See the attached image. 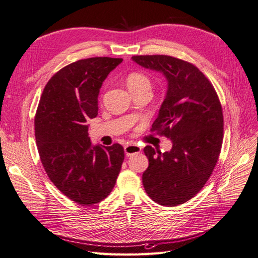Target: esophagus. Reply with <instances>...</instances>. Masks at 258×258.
<instances>
[{"mask_svg":"<svg viewBox=\"0 0 258 258\" xmlns=\"http://www.w3.org/2000/svg\"><path fill=\"white\" fill-rule=\"evenodd\" d=\"M140 152H141V147L137 144H127L124 146V154H126L127 157L134 154H138Z\"/></svg>","mask_w":258,"mask_h":258,"instance_id":"obj_1","label":"esophagus"}]
</instances>
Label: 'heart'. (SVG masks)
Masks as SVG:
<instances>
[{
  "instance_id": "heart-1",
  "label": "heart",
  "mask_w": 258,
  "mask_h": 258,
  "mask_svg": "<svg viewBox=\"0 0 258 258\" xmlns=\"http://www.w3.org/2000/svg\"><path fill=\"white\" fill-rule=\"evenodd\" d=\"M126 84L131 92H136L142 88L151 87V82L143 73L131 72L126 77Z\"/></svg>"
}]
</instances>
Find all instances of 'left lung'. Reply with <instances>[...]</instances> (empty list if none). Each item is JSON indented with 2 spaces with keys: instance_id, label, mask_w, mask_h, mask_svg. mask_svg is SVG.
Returning <instances> with one entry per match:
<instances>
[{
  "instance_id": "obj_1",
  "label": "left lung",
  "mask_w": 258,
  "mask_h": 258,
  "mask_svg": "<svg viewBox=\"0 0 258 258\" xmlns=\"http://www.w3.org/2000/svg\"><path fill=\"white\" fill-rule=\"evenodd\" d=\"M145 69L161 72L168 90L151 131L172 141L170 152L144 148L148 168L142 175L146 194L160 206L191 199L212 174L224 136L223 110L213 85L189 62L165 54L134 56Z\"/></svg>"
}]
</instances>
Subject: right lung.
<instances>
[{"label":"right lung","mask_w":258,"mask_h":258,"mask_svg":"<svg viewBox=\"0 0 258 258\" xmlns=\"http://www.w3.org/2000/svg\"><path fill=\"white\" fill-rule=\"evenodd\" d=\"M121 58L82 59L62 68L46 84L35 118V140L42 165L53 185L82 206L105 199L115 186L123 147L93 146L89 118L98 115L102 83Z\"/></svg>","instance_id":"right-lung-1"}]
</instances>
